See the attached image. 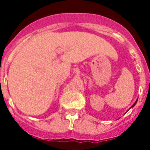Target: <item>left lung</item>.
Segmentation results:
<instances>
[{
  "label": "left lung",
  "instance_id": "8db88e82",
  "mask_svg": "<svg viewBox=\"0 0 150 150\" xmlns=\"http://www.w3.org/2000/svg\"><path fill=\"white\" fill-rule=\"evenodd\" d=\"M136 103H137V100H136V101H135V103H134V104H133L132 106V107H134V106H135V105L136 104Z\"/></svg>",
  "mask_w": 150,
  "mask_h": 150
}]
</instances>
